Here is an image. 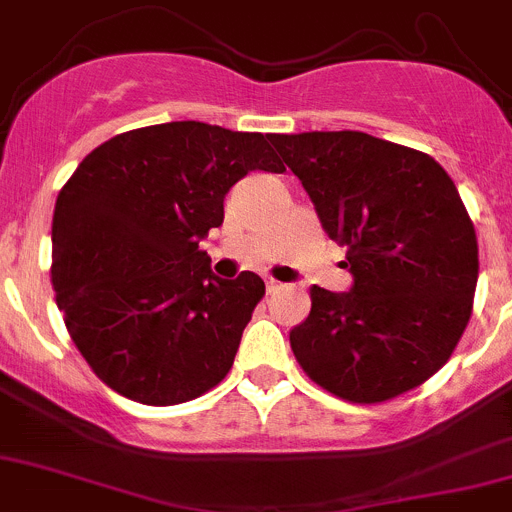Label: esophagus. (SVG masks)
<instances>
[{"label": "esophagus", "mask_w": 512, "mask_h": 512, "mask_svg": "<svg viewBox=\"0 0 512 512\" xmlns=\"http://www.w3.org/2000/svg\"><path fill=\"white\" fill-rule=\"evenodd\" d=\"M281 289V284L279 281H274V279H266V291H269V294H274V291H279Z\"/></svg>", "instance_id": "esophagus-1"}]
</instances>
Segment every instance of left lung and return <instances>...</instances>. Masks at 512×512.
I'll use <instances>...</instances> for the list:
<instances>
[{"mask_svg":"<svg viewBox=\"0 0 512 512\" xmlns=\"http://www.w3.org/2000/svg\"><path fill=\"white\" fill-rule=\"evenodd\" d=\"M271 143L352 274L342 294L311 286L309 316L289 332L296 362L359 405L415 389L450 359L478 284V238L455 183L430 155L359 130Z\"/></svg>","mask_w":512,"mask_h":512,"instance_id":"8db88e82","label":"left lung"}]
</instances>
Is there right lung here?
<instances>
[{
    "label": "right lung",
    "instance_id": "1",
    "mask_svg": "<svg viewBox=\"0 0 512 512\" xmlns=\"http://www.w3.org/2000/svg\"><path fill=\"white\" fill-rule=\"evenodd\" d=\"M271 135L180 120L92 150L55 203L52 286L92 372L143 405L201 397L231 369L266 286L218 279L198 243L251 170L284 173Z\"/></svg>",
    "mask_w": 512,
    "mask_h": 512
}]
</instances>
